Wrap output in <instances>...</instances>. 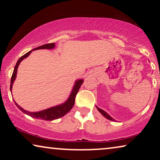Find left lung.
I'll return each instance as SVG.
<instances>
[{
    "label": "left lung",
    "mask_w": 160,
    "mask_h": 160,
    "mask_svg": "<svg viewBox=\"0 0 160 160\" xmlns=\"http://www.w3.org/2000/svg\"><path fill=\"white\" fill-rule=\"evenodd\" d=\"M97 108H98V111H100V113H102V114L104 116V117H106V118H107V119H109V120H111V121H115V120H114V119H113L112 117H110V116H109V115L108 114V113H107L106 112V111H104L103 110H102V109H100V108H98V107H97Z\"/></svg>",
    "instance_id": "1"
}]
</instances>
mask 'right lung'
<instances>
[{"instance_id": "add662e5", "label": "right lung", "mask_w": 160, "mask_h": 160, "mask_svg": "<svg viewBox=\"0 0 160 160\" xmlns=\"http://www.w3.org/2000/svg\"><path fill=\"white\" fill-rule=\"evenodd\" d=\"M54 46H55L54 43H47V44L40 46V47L35 48V49L31 50V51L28 52V53L24 54L23 56H22L21 58L19 59L18 61H17L16 65H15L14 72H13L12 78H11V84H10L11 92H12L13 83H14V81L15 80V78H16L17 68H18V66H19V63H20L21 61L23 59H25L27 58V57H28V55H29V54L31 53V52L33 51V50L41 49H53V48L54 47ZM83 82H84V81H83L82 79L76 81L75 83V85H74V87H73V90H72L71 95H70V97L68 99L67 101L64 102V103L62 105H60V106H57L52 107V108L46 109V110L38 111V112H28V111H25L23 108H22L16 102L14 101V102H15V104H16V106L18 107L19 110L22 111L23 113H26V114L30 116V117L36 118V119L47 120V121H52V120L59 119V118L63 117V116L66 114L68 112H69V111L71 110V108H73V106H74L76 96V95H77L78 92V90H79L80 87H81V86H82Z\"/></svg>"}]
</instances>
